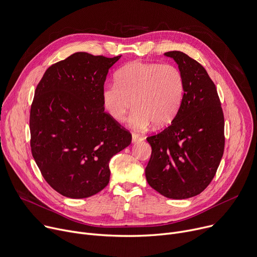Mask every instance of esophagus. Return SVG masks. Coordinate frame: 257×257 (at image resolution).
I'll list each match as a JSON object with an SVG mask.
<instances>
[{
    "instance_id": "1",
    "label": "esophagus",
    "mask_w": 257,
    "mask_h": 257,
    "mask_svg": "<svg viewBox=\"0 0 257 257\" xmlns=\"http://www.w3.org/2000/svg\"><path fill=\"white\" fill-rule=\"evenodd\" d=\"M144 137L142 135H139L137 133H133L132 134V142L133 143H138V142H143Z\"/></svg>"
}]
</instances>
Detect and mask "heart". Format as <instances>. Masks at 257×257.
<instances>
[{
  "label": "heart",
  "mask_w": 257,
  "mask_h": 257,
  "mask_svg": "<svg viewBox=\"0 0 257 257\" xmlns=\"http://www.w3.org/2000/svg\"><path fill=\"white\" fill-rule=\"evenodd\" d=\"M184 87L183 75L176 65L135 60L119 69L115 83L103 87L101 99L116 122H123L133 105L130 125L144 130L151 123L155 127L166 126L175 118Z\"/></svg>",
  "instance_id": "1"
}]
</instances>
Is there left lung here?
<instances>
[{"label":"left lung","instance_id":"1","mask_svg":"<svg viewBox=\"0 0 257 257\" xmlns=\"http://www.w3.org/2000/svg\"><path fill=\"white\" fill-rule=\"evenodd\" d=\"M184 78L181 106L171 124L147 137L152 147L148 183L170 199L201 194L216 174L224 150V116L206 69L180 51H169Z\"/></svg>","mask_w":257,"mask_h":257}]
</instances>
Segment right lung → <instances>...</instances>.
Wrapping results in <instances>:
<instances>
[{"mask_svg":"<svg viewBox=\"0 0 257 257\" xmlns=\"http://www.w3.org/2000/svg\"><path fill=\"white\" fill-rule=\"evenodd\" d=\"M121 58L77 52L47 68L31 106V149L47 183L82 199L108 184V162L131 144V133L104 111L108 69Z\"/></svg>","mask_w":257,"mask_h":257,"instance_id":"right-lung-1","label":"right lung"}]
</instances>
